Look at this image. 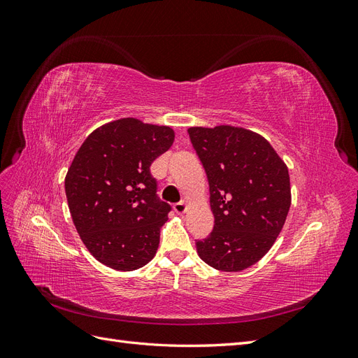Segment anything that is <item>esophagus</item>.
Segmentation results:
<instances>
[{"label": "esophagus", "instance_id": "1", "mask_svg": "<svg viewBox=\"0 0 358 358\" xmlns=\"http://www.w3.org/2000/svg\"><path fill=\"white\" fill-rule=\"evenodd\" d=\"M173 209H175L176 213H185L187 210V201H179V203H175L173 204Z\"/></svg>", "mask_w": 358, "mask_h": 358}]
</instances>
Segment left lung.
Returning a JSON list of instances; mask_svg holds the SVG:
<instances>
[{"label":"left lung","instance_id":"1","mask_svg":"<svg viewBox=\"0 0 358 358\" xmlns=\"http://www.w3.org/2000/svg\"><path fill=\"white\" fill-rule=\"evenodd\" d=\"M209 180L212 233L196 241L204 263L222 272L255 264L275 243L291 204L285 162L264 137L220 125L188 129Z\"/></svg>","mask_w":358,"mask_h":358}]
</instances>
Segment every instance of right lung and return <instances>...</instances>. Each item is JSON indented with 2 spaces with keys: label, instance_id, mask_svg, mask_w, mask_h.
Returning a JSON list of instances; mask_svg holds the SVG:
<instances>
[{
  "label": "right lung",
  "instance_id": "add662e5",
  "mask_svg": "<svg viewBox=\"0 0 358 358\" xmlns=\"http://www.w3.org/2000/svg\"><path fill=\"white\" fill-rule=\"evenodd\" d=\"M170 127L122 117L92 131L66 176L76 230L88 251L115 270L154 258L171 206L161 201L150 164L171 146Z\"/></svg>",
  "mask_w": 358,
  "mask_h": 358
}]
</instances>
